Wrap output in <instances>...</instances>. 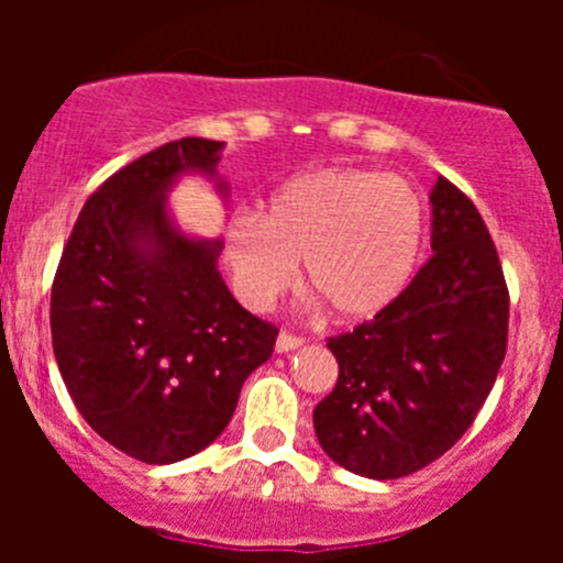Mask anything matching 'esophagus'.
<instances>
[{"instance_id": "1", "label": "esophagus", "mask_w": 563, "mask_h": 563, "mask_svg": "<svg viewBox=\"0 0 563 563\" xmlns=\"http://www.w3.org/2000/svg\"><path fill=\"white\" fill-rule=\"evenodd\" d=\"M302 343H305V340L297 338V334L280 332V334H277V340H275V351H277V354H288V351H297Z\"/></svg>"}]
</instances>
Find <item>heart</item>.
<instances>
[{
    "instance_id": "heart-1",
    "label": "heart",
    "mask_w": 563,
    "mask_h": 563,
    "mask_svg": "<svg viewBox=\"0 0 563 563\" xmlns=\"http://www.w3.org/2000/svg\"><path fill=\"white\" fill-rule=\"evenodd\" d=\"M424 247V207L397 176L318 168L277 185L258 218L240 212L223 229V255L242 302L266 310L294 286L340 321H371L408 291Z\"/></svg>"
}]
</instances>
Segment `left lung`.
<instances>
[{
  "mask_svg": "<svg viewBox=\"0 0 563 563\" xmlns=\"http://www.w3.org/2000/svg\"><path fill=\"white\" fill-rule=\"evenodd\" d=\"M430 255L387 313L329 340L340 376L313 411L321 450L351 474L397 479L471 428L507 354L509 294L487 225L439 176Z\"/></svg>",
  "mask_w": 563,
  "mask_h": 563,
  "instance_id": "obj_1",
  "label": "left lung"
}]
</instances>
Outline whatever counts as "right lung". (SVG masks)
<instances>
[{
  "mask_svg": "<svg viewBox=\"0 0 563 563\" xmlns=\"http://www.w3.org/2000/svg\"><path fill=\"white\" fill-rule=\"evenodd\" d=\"M223 146L179 139L106 179L54 277L62 382L89 428L141 463L207 450L275 349L277 329L250 316L220 275L223 240L187 234L168 207L181 176H203L229 198Z\"/></svg>",
  "mask_w": 563,
  "mask_h": 563,
  "instance_id": "add662e5",
  "label": "right lung"
}]
</instances>
